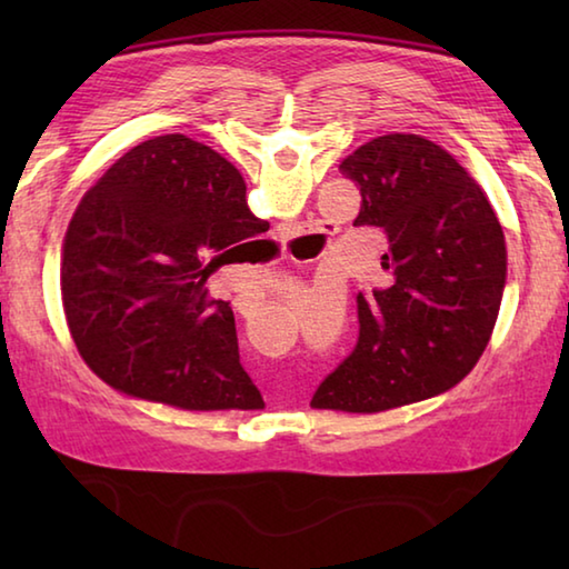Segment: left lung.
I'll return each mask as SVG.
<instances>
[{"label":"left lung","mask_w":569,"mask_h":569,"mask_svg":"<svg viewBox=\"0 0 569 569\" xmlns=\"http://www.w3.org/2000/svg\"><path fill=\"white\" fill-rule=\"evenodd\" d=\"M339 170L361 190L353 226L387 233V286L359 293V341L313 409L387 411L447 391L475 369L507 281L502 226L475 178L421 134H383Z\"/></svg>","instance_id":"left-lung-1"}]
</instances>
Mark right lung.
Returning <instances> with one entry per match:
<instances>
[{
    "label": "right lung",
    "mask_w": 569,
    "mask_h": 569,
    "mask_svg": "<svg viewBox=\"0 0 569 569\" xmlns=\"http://www.w3.org/2000/svg\"><path fill=\"white\" fill-rule=\"evenodd\" d=\"M263 228L240 170L203 142L176 132L124 152L64 233L62 306L77 351L132 397L190 411L261 409L233 311L206 281L230 261V244Z\"/></svg>",
    "instance_id": "right-lung-1"
}]
</instances>
